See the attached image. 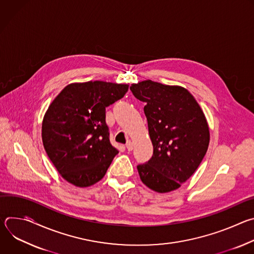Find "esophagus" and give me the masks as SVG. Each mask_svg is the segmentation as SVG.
<instances>
[{"label": "esophagus", "instance_id": "1", "mask_svg": "<svg viewBox=\"0 0 254 254\" xmlns=\"http://www.w3.org/2000/svg\"><path fill=\"white\" fill-rule=\"evenodd\" d=\"M126 147L127 149V151H132L133 150V142L128 140L127 143H126Z\"/></svg>", "mask_w": 254, "mask_h": 254}]
</instances>
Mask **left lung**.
<instances>
[{
    "label": "left lung",
    "mask_w": 254,
    "mask_h": 254,
    "mask_svg": "<svg viewBox=\"0 0 254 254\" xmlns=\"http://www.w3.org/2000/svg\"><path fill=\"white\" fill-rule=\"evenodd\" d=\"M135 98L146 103L154 153L137 166L141 182L158 193L181 187L201 164L210 141L209 126L200 105L184 87L150 79L132 83Z\"/></svg>",
    "instance_id": "obj_1"
}]
</instances>
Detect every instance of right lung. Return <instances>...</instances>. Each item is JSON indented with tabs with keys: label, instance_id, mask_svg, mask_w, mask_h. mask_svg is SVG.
I'll use <instances>...</instances> for the list:
<instances>
[{
	"label": "right lung",
	"instance_id": "right-lung-1",
	"mask_svg": "<svg viewBox=\"0 0 254 254\" xmlns=\"http://www.w3.org/2000/svg\"><path fill=\"white\" fill-rule=\"evenodd\" d=\"M128 84L106 81L65 86L42 122L44 149L61 177L76 187L100 181L119 154L105 124V107L124 97Z\"/></svg>",
	"mask_w": 254,
	"mask_h": 254
}]
</instances>
